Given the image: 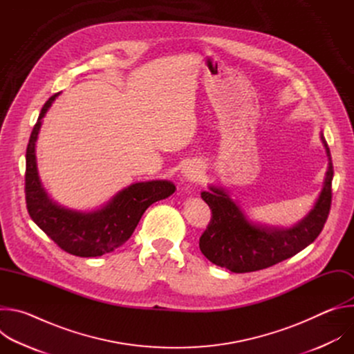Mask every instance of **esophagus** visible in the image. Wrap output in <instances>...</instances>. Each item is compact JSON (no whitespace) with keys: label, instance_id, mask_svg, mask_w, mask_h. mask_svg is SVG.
I'll return each mask as SVG.
<instances>
[{"label":"esophagus","instance_id":"1","mask_svg":"<svg viewBox=\"0 0 354 354\" xmlns=\"http://www.w3.org/2000/svg\"><path fill=\"white\" fill-rule=\"evenodd\" d=\"M200 172H201V165L198 162H189L182 169L183 178L185 179H190V180L196 179L200 175Z\"/></svg>","mask_w":354,"mask_h":354}]
</instances>
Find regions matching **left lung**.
<instances>
[{
  "instance_id": "1",
  "label": "left lung",
  "mask_w": 354,
  "mask_h": 354,
  "mask_svg": "<svg viewBox=\"0 0 354 354\" xmlns=\"http://www.w3.org/2000/svg\"><path fill=\"white\" fill-rule=\"evenodd\" d=\"M321 140L329 160L328 171L321 194L304 218L288 228L255 224L224 189L210 186V192H201L212 210L209 227L198 242L201 254L217 266L248 273L270 268L313 243L328 220L332 203L333 165L322 133Z\"/></svg>"
}]
</instances>
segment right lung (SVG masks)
<instances>
[{"mask_svg": "<svg viewBox=\"0 0 354 354\" xmlns=\"http://www.w3.org/2000/svg\"><path fill=\"white\" fill-rule=\"evenodd\" d=\"M59 93L50 96L43 105L26 148L28 213L35 224L68 254L81 258L102 257L123 245L131 236L144 212L156 201L169 197L176 187L169 180L133 183L113 196L102 209L88 213L57 205L41 186L35 147L41 119Z\"/></svg>", "mask_w": 354, "mask_h": 354, "instance_id": "1", "label": "right lung"}]
</instances>
